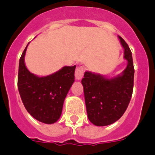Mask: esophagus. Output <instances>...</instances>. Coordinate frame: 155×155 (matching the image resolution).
Listing matches in <instances>:
<instances>
[{"label":"esophagus","mask_w":155,"mask_h":155,"mask_svg":"<svg viewBox=\"0 0 155 155\" xmlns=\"http://www.w3.org/2000/svg\"><path fill=\"white\" fill-rule=\"evenodd\" d=\"M84 73V68L83 66H81V67H78L75 70V78L77 80H81V79L83 78Z\"/></svg>","instance_id":"esophagus-1"}]
</instances>
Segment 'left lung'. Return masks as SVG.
Here are the masks:
<instances>
[{"label":"left lung","mask_w":155,"mask_h":155,"mask_svg":"<svg viewBox=\"0 0 155 155\" xmlns=\"http://www.w3.org/2000/svg\"><path fill=\"white\" fill-rule=\"evenodd\" d=\"M119 38L124 49V58L127 61V67L122 74L105 78L86 71L81 80L87 117L98 127L117 121L127 110L132 97L134 78L132 53L124 39Z\"/></svg>","instance_id":"8db88e82"}]
</instances>
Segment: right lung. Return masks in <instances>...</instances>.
Segmentation results:
<instances>
[{
  "label": "right lung",
  "mask_w": 155,
  "mask_h": 155,
  "mask_svg": "<svg viewBox=\"0 0 155 155\" xmlns=\"http://www.w3.org/2000/svg\"><path fill=\"white\" fill-rule=\"evenodd\" d=\"M27 46L19 61L18 75L21 101L35 120L46 124H54L61 117L64 99L74 81L76 66H66L53 74L38 77L29 72L25 64Z\"/></svg>",
  "instance_id": "obj_1"
}]
</instances>
